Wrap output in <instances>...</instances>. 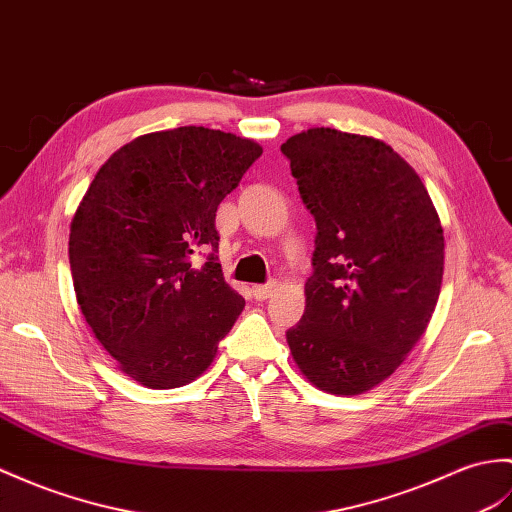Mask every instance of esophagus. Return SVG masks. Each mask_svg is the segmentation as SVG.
Wrapping results in <instances>:
<instances>
[{
    "instance_id": "34e87169",
    "label": "esophagus",
    "mask_w": 512,
    "mask_h": 512,
    "mask_svg": "<svg viewBox=\"0 0 512 512\" xmlns=\"http://www.w3.org/2000/svg\"><path fill=\"white\" fill-rule=\"evenodd\" d=\"M277 288H279L277 281H270L266 285H253V296H255L257 301H266V299H270L272 294L277 292Z\"/></svg>"
}]
</instances>
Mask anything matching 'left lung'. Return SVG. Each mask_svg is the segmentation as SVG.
<instances>
[{
    "instance_id": "1",
    "label": "left lung",
    "mask_w": 512,
    "mask_h": 512,
    "mask_svg": "<svg viewBox=\"0 0 512 512\" xmlns=\"http://www.w3.org/2000/svg\"><path fill=\"white\" fill-rule=\"evenodd\" d=\"M281 152L318 229L305 314L285 338L316 388L360 395L397 371L430 323L441 220L419 174L384 141L310 128Z\"/></svg>"
}]
</instances>
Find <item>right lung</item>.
<instances>
[{
    "instance_id": "1",
    "label": "right lung",
    "mask_w": 512,
    "mask_h": 512,
    "mask_svg": "<svg viewBox=\"0 0 512 512\" xmlns=\"http://www.w3.org/2000/svg\"><path fill=\"white\" fill-rule=\"evenodd\" d=\"M261 146L205 126L141 135L95 174L71 220L82 316L122 371L178 388L216 358L244 299L218 264L216 211ZM209 250L200 269L193 255Z\"/></svg>"
}]
</instances>
